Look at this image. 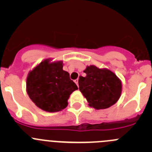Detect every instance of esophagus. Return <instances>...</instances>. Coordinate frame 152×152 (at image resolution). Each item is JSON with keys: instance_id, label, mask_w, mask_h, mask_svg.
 Masks as SVG:
<instances>
[{"instance_id": "1", "label": "esophagus", "mask_w": 152, "mask_h": 152, "mask_svg": "<svg viewBox=\"0 0 152 152\" xmlns=\"http://www.w3.org/2000/svg\"><path fill=\"white\" fill-rule=\"evenodd\" d=\"M74 82L76 84V85L79 86V79H76V80H74Z\"/></svg>"}]
</instances>
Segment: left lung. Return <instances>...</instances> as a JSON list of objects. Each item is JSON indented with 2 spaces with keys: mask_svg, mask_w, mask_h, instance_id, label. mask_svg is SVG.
<instances>
[{
  "mask_svg": "<svg viewBox=\"0 0 152 152\" xmlns=\"http://www.w3.org/2000/svg\"><path fill=\"white\" fill-rule=\"evenodd\" d=\"M85 77L79 76L81 93L96 110L107 109L116 103L121 94L122 85L114 73L107 69L90 65L84 70Z\"/></svg>",
  "mask_w": 152,
  "mask_h": 152,
  "instance_id": "1",
  "label": "left lung"
}]
</instances>
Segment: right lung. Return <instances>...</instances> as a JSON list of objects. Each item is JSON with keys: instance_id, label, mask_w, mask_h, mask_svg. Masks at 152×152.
Wrapping results in <instances>:
<instances>
[{"instance_id": "add662e5", "label": "right lung", "mask_w": 152, "mask_h": 152, "mask_svg": "<svg viewBox=\"0 0 152 152\" xmlns=\"http://www.w3.org/2000/svg\"><path fill=\"white\" fill-rule=\"evenodd\" d=\"M62 67V62H50L45 59L29 72L27 93L37 107L44 111L55 113L65 109L70 95L78 89Z\"/></svg>"}]
</instances>
